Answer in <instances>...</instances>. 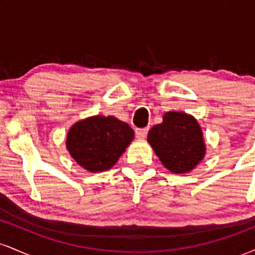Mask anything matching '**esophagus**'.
Segmentation results:
<instances>
[{
    "mask_svg": "<svg viewBox=\"0 0 255 255\" xmlns=\"http://www.w3.org/2000/svg\"><path fill=\"white\" fill-rule=\"evenodd\" d=\"M148 133V128H136L135 129V135L137 137H145Z\"/></svg>",
    "mask_w": 255,
    "mask_h": 255,
    "instance_id": "34e87169",
    "label": "esophagus"
}]
</instances>
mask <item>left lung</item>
<instances>
[{"label": "left lung", "mask_w": 255, "mask_h": 255, "mask_svg": "<svg viewBox=\"0 0 255 255\" xmlns=\"http://www.w3.org/2000/svg\"><path fill=\"white\" fill-rule=\"evenodd\" d=\"M147 140L163 165L175 174L191 171L205 154L200 127L184 113H166L162 124L148 131Z\"/></svg>", "instance_id": "left-lung-1"}]
</instances>
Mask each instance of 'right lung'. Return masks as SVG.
<instances>
[{
	"label": "right lung",
	"mask_w": 255,
	"mask_h": 255,
	"mask_svg": "<svg viewBox=\"0 0 255 255\" xmlns=\"http://www.w3.org/2000/svg\"><path fill=\"white\" fill-rule=\"evenodd\" d=\"M133 137L134 131L126 122L114 116H93L73 126L67 148L83 168L105 171L118 162Z\"/></svg>",
	"instance_id": "right-lung-1"
}]
</instances>
